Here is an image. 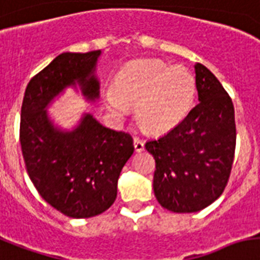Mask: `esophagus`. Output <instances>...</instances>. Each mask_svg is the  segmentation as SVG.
Segmentation results:
<instances>
[{
  "instance_id": "obj_1",
  "label": "esophagus",
  "mask_w": 260,
  "mask_h": 260,
  "mask_svg": "<svg viewBox=\"0 0 260 260\" xmlns=\"http://www.w3.org/2000/svg\"><path fill=\"white\" fill-rule=\"evenodd\" d=\"M134 147H135V151H136V152L144 151V141L140 140L139 137H135V139H134Z\"/></svg>"
}]
</instances>
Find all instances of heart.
<instances>
[{
	"label": "heart",
	"instance_id": "obj_1",
	"mask_svg": "<svg viewBox=\"0 0 260 260\" xmlns=\"http://www.w3.org/2000/svg\"><path fill=\"white\" fill-rule=\"evenodd\" d=\"M195 97V79L187 69L160 60H139L116 76L115 88L107 92V105L117 116L136 108L139 125L160 134L183 120Z\"/></svg>",
	"mask_w": 260,
	"mask_h": 260
}]
</instances>
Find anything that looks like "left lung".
I'll list each match as a JSON object with an SVG mask.
<instances>
[{"label":"left lung","instance_id":"obj_1","mask_svg":"<svg viewBox=\"0 0 260 260\" xmlns=\"http://www.w3.org/2000/svg\"><path fill=\"white\" fill-rule=\"evenodd\" d=\"M195 73L199 103L168 134L145 143L156 163V199L179 214L203 210L218 199L235 155L233 100L203 64L195 65Z\"/></svg>","mask_w":260,"mask_h":260}]
</instances>
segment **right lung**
I'll return each mask as SVG.
<instances>
[{
  "instance_id": "right-lung-1",
  "label": "right lung",
  "mask_w": 260,
  "mask_h": 260,
  "mask_svg": "<svg viewBox=\"0 0 260 260\" xmlns=\"http://www.w3.org/2000/svg\"><path fill=\"white\" fill-rule=\"evenodd\" d=\"M101 50L61 53L29 81L21 107L20 143L31 183L46 203L69 218L103 214L117 196V180L134 153L129 134L84 115L77 128L61 131L46 115L53 97L76 82L90 101L99 97L94 68Z\"/></svg>"
}]
</instances>
